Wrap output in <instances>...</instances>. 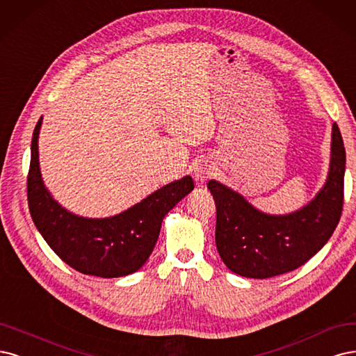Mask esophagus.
Masks as SVG:
<instances>
[{
  "mask_svg": "<svg viewBox=\"0 0 356 356\" xmlns=\"http://www.w3.org/2000/svg\"><path fill=\"white\" fill-rule=\"evenodd\" d=\"M213 176V168L211 165H207V164H200L197 165V168L193 170V177L197 181L200 183H204L207 179H210Z\"/></svg>",
  "mask_w": 356,
  "mask_h": 356,
  "instance_id": "34e87169",
  "label": "esophagus"
}]
</instances>
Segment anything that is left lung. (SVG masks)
Returning <instances> with one entry per match:
<instances>
[{"label":"left lung","mask_w":356,"mask_h":356,"mask_svg":"<svg viewBox=\"0 0 356 356\" xmlns=\"http://www.w3.org/2000/svg\"><path fill=\"white\" fill-rule=\"evenodd\" d=\"M346 152L332 124L331 161L324 188L303 209L284 216L256 210L243 195L210 180L216 204V245L225 265L245 278L265 280L291 272L331 238L343 210Z\"/></svg>","instance_id":"obj_1"}]
</instances>
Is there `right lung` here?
Here are the masks:
<instances>
[{
  "label": "right lung",
  "instance_id": "add662e5",
  "mask_svg": "<svg viewBox=\"0 0 356 356\" xmlns=\"http://www.w3.org/2000/svg\"><path fill=\"white\" fill-rule=\"evenodd\" d=\"M32 134L28 173V204L33 223L45 243L66 265L84 275L118 278L139 270L151 256L165 214L193 189L185 176L108 219L79 217L57 204L45 189L38 163V134Z\"/></svg>",
  "mask_w": 356,
  "mask_h": 356
}]
</instances>
